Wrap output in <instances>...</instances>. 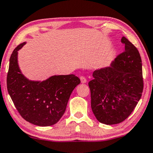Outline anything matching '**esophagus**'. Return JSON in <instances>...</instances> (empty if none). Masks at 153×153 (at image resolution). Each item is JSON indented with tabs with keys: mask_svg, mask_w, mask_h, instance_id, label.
Returning a JSON list of instances; mask_svg holds the SVG:
<instances>
[{
	"mask_svg": "<svg viewBox=\"0 0 153 153\" xmlns=\"http://www.w3.org/2000/svg\"><path fill=\"white\" fill-rule=\"evenodd\" d=\"M80 81H81V82H82V83H86L87 82V80H86V78H85V77L80 76Z\"/></svg>",
	"mask_w": 153,
	"mask_h": 153,
	"instance_id": "34e87169",
	"label": "esophagus"
}]
</instances>
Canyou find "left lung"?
Masks as SVG:
<instances>
[{"label":"left lung","instance_id":"1","mask_svg":"<svg viewBox=\"0 0 153 153\" xmlns=\"http://www.w3.org/2000/svg\"><path fill=\"white\" fill-rule=\"evenodd\" d=\"M125 51L110 66L94 71L88 85L91 108L96 119L107 125L117 124L132 113L143 90L142 61L136 46L125 36Z\"/></svg>","mask_w":153,"mask_h":153}]
</instances>
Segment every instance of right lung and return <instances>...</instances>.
I'll return each mask as SVG.
<instances>
[{
	"label": "right lung",
	"instance_id": "add662e5",
	"mask_svg": "<svg viewBox=\"0 0 153 153\" xmlns=\"http://www.w3.org/2000/svg\"><path fill=\"white\" fill-rule=\"evenodd\" d=\"M25 44L17 46L10 58L7 91L23 119L39 126H52L62 117L80 80L73 74L53 75L43 81L29 80L21 72L17 61L18 51Z\"/></svg>",
	"mask_w": 153,
	"mask_h": 153
}]
</instances>
